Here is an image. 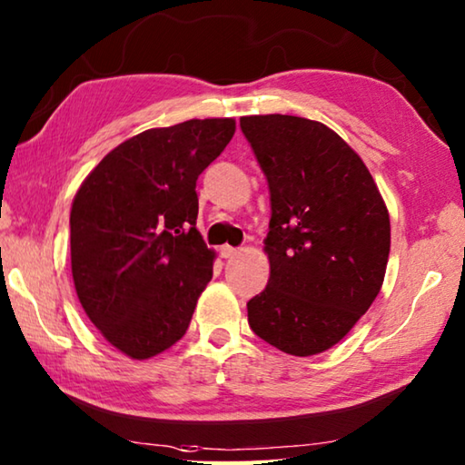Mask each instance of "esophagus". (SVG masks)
<instances>
[{
    "instance_id": "esophagus-1",
    "label": "esophagus",
    "mask_w": 465,
    "mask_h": 465,
    "mask_svg": "<svg viewBox=\"0 0 465 465\" xmlns=\"http://www.w3.org/2000/svg\"><path fill=\"white\" fill-rule=\"evenodd\" d=\"M219 254H222L223 258H233V256H238V254H240V250H238V248L227 246V243H225V246L219 248Z\"/></svg>"
}]
</instances>
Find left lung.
<instances>
[{
	"mask_svg": "<svg viewBox=\"0 0 465 465\" xmlns=\"http://www.w3.org/2000/svg\"><path fill=\"white\" fill-rule=\"evenodd\" d=\"M270 187L268 286L248 302L258 337L307 358L340 343L382 289L391 217L360 154L297 115L240 120Z\"/></svg>",
	"mask_w": 465,
	"mask_h": 465,
	"instance_id": "8db88e82",
	"label": "left lung"
}]
</instances>
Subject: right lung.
Masks as SVG:
<instances>
[{"mask_svg":"<svg viewBox=\"0 0 465 465\" xmlns=\"http://www.w3.org/2000/svg\"><path fill=\"white\" fill-rule=\"evenodd\" d=\"M233 134V117L142 132L109 152L73 199L74 291L99 333L132 360L187 333L213 276L195 187Z\"/></svg>","mask_w":465,"mask_h":465,"instance_id":"add662e5","label":"right lung"}]
</instances>
